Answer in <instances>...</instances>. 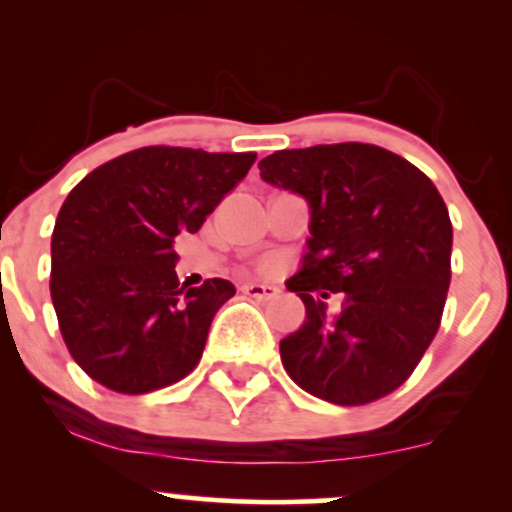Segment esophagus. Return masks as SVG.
I'll return each instance as SVG.
<instances>
[{
  "mask_svg": "<svg viewBox=\"0 0 512 512\" xmlns=\"http://www.w3.org/2000/svg\"><path fill=\"white\" fill-rule=\"evenodd\" d=\"M243 293H248L250 298H257V301H272V298L279 296V289L269 284H245Z\"/></svg>",
  "mask_w": 512,
  "mask_h": 512,
  "instance_id": "obj_1",
  "label": "esophagus"
}]
</instances>
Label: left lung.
I'll use <instances>...</instances> for the list:
<instances>
[{"instance_id": "1", "label": "left lung", "mask_w": 512, "mask_h": 512, "mask_svg": "<svg viewBox=\"0 0 512 512\" xmlns=\"http://www.w3.org/2000/svg\"><path fill=\"white\" fill-rule=\"evenodd\" d=\"M269 185L310 204V238L286 289L305 322L281 363L325 402L361 407L395 392L436 337L450 286L452 223L431 178L375 144H317L262 158ZM343 298L332 316L326 301Z\"/></svg>"}]
</instances>
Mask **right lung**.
<instances>
[{"label": "right lung", "instance_id": "right-lung-1", "mask_svg": "<svg viewBox=\"0 0 512 512\" xmlns=\"http://www.w3.org/2000/svg\"><path fill=\"white\" fill-rule=\"evenodd\" d=\"M255 158L144 146L69 192L52 231L50 296L64 344L88 378L144 395L195 370L211 320L236 286H180L173 240L197 233Z\"/></svg>", "mask_w": 512, "mask_h": 512}]
</instances>
